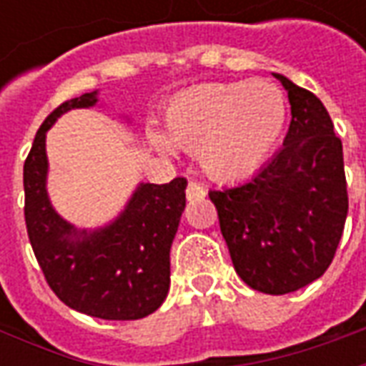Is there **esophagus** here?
I'll list each match as a JSON object with an SVG mask.
<instances>
[{
    "instance_id": "1",
    "label": "esophagus",
    "mask_w": 366,
    "mask_h": 366,
    "mask_svg": "<svg viewBox=\"0 0 366 366\" xmlns=\"http://www.w3.org/2000/svg\"><path fill=\"white\" fill-rule=\"evenodd\" d=\"M206 196V190H204V186L198 182H190L188 184V188H186V198L188 199H198L204 198Z\"/></svg>"
}]
</instances>
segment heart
<instances>
[{
	"instance_id": "obj_1",
	"label": "heart",
	"mask_w": 366,
	"mask_h": 366,
	"mask_svg": "<svg viewBox=\"0 0 366 366\" xmlns=\"http://www.w3.org/2000/svg\"><path fill=\"white\" fill-rule=\"evenodd\" d=\"M286 104L269 82L204 84L186 90L167 105L164 131H149V143L172 154V142L196 152L204 174L233 182L253 174L282 135Z\"/></svg>"
}]
</instances>
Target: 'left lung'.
<instances>
[{"instance_id": "left-lung-1", "label": "left lung", "mask_w": 366, "mask_h": 366, "mask_svg": "<svg viewBox=\"0 0 366 366\" xmlns=\"http://www.w3.org/2000/svg\"><path fill=\"white\" fill-rule=\"evenodd\" d=\"M288 92L292 121L280 151L245 182L209 192L241 280L288 294L327 270L345 227L343 144L312 92L274 74Z\"/></svg>"}]
</instances>
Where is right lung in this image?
Segmentation results:
<instances>
[{
    "label": "right lung",
    "instance_id": "add662e5",
    "mask_svg": "<svg viewBox=\"0 0 366 366\" xmlns=\"http://www.w3.org/2000/svg\"><path fill=\"white\" fill-rule=\"evenodd\" d=\"M99 92L59 105L36 131L25 167V223L46 282L68 307L99 320H141L170 288V247L186 207V180L141 182L113 222L78 229L52 207L46 192V131L70 109L99 102Z\"/></svg>",
    "mask_w": 366,
    "mask_h": 366
}]
</instances>
